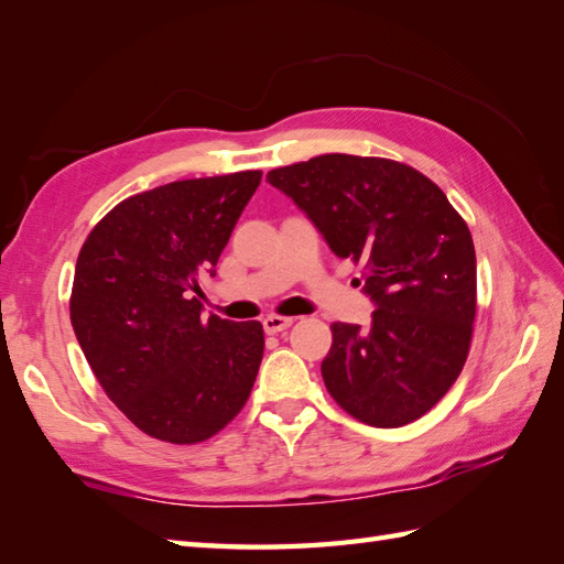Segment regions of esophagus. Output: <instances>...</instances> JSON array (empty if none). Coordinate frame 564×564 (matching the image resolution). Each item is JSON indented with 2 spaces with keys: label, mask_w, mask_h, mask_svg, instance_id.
Segmentation results:
<instances>
[{
  "label": "esophagus",
  "mask_w": 564,
  "mask_h": 564,
  "mask_svg": "<svg viewBox=\"0 0 564 564\" xmlns=\"http://www.w3.org/2000/svg\"><path fill=\"white\" fill-rule=\"evenodd\" d=\"M294 323V318H286V316H268V318H262V328H265V333H270V335H274V333H282V330H286L290 328V325Z\"/></svg>",
  "instance_id": "1"
}]
</instances>
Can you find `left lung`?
<instances>
[{"mask_svg":"<svg viewBox=\"0 0 564 564\" xmlns=\"http://www.w3.org/2000/svg\"><path fill=\"white\" fill-rule=\"evenodd\" d=\"M337 258L365 268L367 328L333 323L321 373L335 403L371 427L430 412L466 365L475 321V248L442 187L400 161L323 154L272 169ZM359 284V282H357Z\"/></svg>","mask_w":564,"mask_h":564,"instance_id":"left-lung-1","label":"left lung"}]
</instances>
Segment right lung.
Returning a JSON list of instances; mask_svg holds the SVG:
<instances>
[{
    "instance_id": "1",
    "label": "right lung",
    "mask_w": 564,
    "mask_h": 564,
    "mask_svg": "<svg viewBox=\"0 0 564 564\" xmlns=\"http://www.w3.org/2000/svg\"><path fill=\"white\" fill-rule=\"evenodd\" d=\"M260 171L159 185L112 207L84 241L69 316L106 395L144 434L197 444L239 415L262 359V325L203 318L215 274Z\"/></svg>"
}]
</instances>
